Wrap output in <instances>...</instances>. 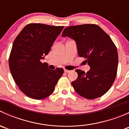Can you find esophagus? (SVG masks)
Returning a JSON list of instances; mask_svg holds the SVG:
<instances>
[{"instance_id":"34e87169","label":"esophagus","mask_w":129,"mask_h":129,"mask_svg":"<svg viewBox=\"0 0 129 129\" xmlns=\"http://www.w3.org/2000/svg\"><path fill=\"white\" fill-rule=\"evenodd\" d=\"M64 72L66 73H69V72H71V71H69V70H67V69H64Z\"/></svg>"}]
</instances>
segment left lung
I'll list each match as a JSON object with an SVG mask.
<instances>
[{
	"label": "left lung",
	"instance_id": "8db88e82",
	"mask_svg": "<svg viewBox=\"0 0 129 129\" xmlns=\"http://www.w3.org/2000/svg\"><path fill=\"white\" fill-rule=\"evenodd\" d=\"M62 37L76 42L78 54L84 57L90 69L75 70L78 77L72 84L75 92L88 99L104 95L112 85L117 72L118 53L110 36L95 24L70 26Z\"/></svg>",
	"mask_w": 129,
	"mask_h": 129
}]
</instances>
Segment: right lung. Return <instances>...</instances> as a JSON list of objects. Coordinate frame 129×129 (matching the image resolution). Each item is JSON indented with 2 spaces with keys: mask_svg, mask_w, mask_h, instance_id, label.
<instances>
[{
  "mask_svg": "<svg viewBox=\"0 0 129 129\" xmlns=\"http://www.w3.org/2000/svg\"><path fill=\"white\" fill-rule=\"evenodd\" d=\"M63 28V26L29 24L14 40L9 68L19 89L28 97L37 100L47 97L62 77L63 69L50 70L40 60L49 54Z\"/></svg>",
  "mask_w": 129,
  "mask_h": 129,
  "instance_id": "right-lung-1",
  "label": "right lung"
}]
</instances>
